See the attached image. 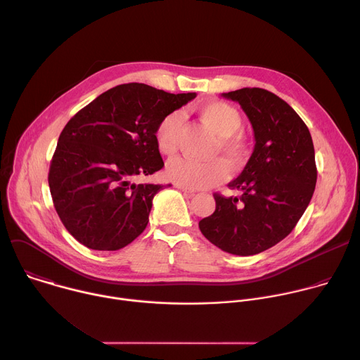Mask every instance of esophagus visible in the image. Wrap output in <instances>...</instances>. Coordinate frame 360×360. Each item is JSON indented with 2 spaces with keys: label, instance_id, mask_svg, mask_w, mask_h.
<instances>
[{
  "label": "esophagus",
  "instance_id": "esophagus-1",
  "mask_svg": "<svg viewBox=\"0 0 360 360\" xmlns=\"http://www.w3.org/2000/svg\"><path fill=\"white\" fill-rule=\"evenodd\" d=\"M176 188L179 189V191H182V192H185V193H188V195H195V191L193 189H189V188H185V186H182V185H176Z\"/></svg>",
  "mask_w": 360,
  "mask_h": 360
}]
</instances>
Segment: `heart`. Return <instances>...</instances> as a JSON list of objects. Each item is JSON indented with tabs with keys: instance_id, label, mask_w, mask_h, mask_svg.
I'll return each instance as SVG.
<instances>
[{
	"instance_id": "1",
	"label": "heart",
	"mask_w": 360,
	"mask_h": 360,
	"mask_svg": "<svg viewBox=\"0 0 360 360\" xmlns=\"http://www.w3.org/2000/svg\"><path fill=\"white\" fill-rule=\"evenodd\" d=\"M198 117L217 135V142L211 150L212 155L222 153L233 167L239 165L245 157V143L236 134L243 122L238 108L224 101H207L199 105ZM181 128L182 117L179 112H169L158 122L155 142L164 155H172L176 150ZM167 176L185 188L203 189L226 179L228 167L221 160L196 161L178 157L168 162Z\"/></svg>"
}]
</instances>
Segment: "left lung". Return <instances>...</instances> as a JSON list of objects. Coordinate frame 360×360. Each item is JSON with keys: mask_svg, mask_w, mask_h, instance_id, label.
Masks as SVG:
<instances>
[{"mask_svg": "<svg viewBox=\"0 0 360 360\" xmlns=\"http://www.w3.org/2000/svg\"><path fill=\"white\" fill-rule=\"evenodd\" d=\"M222 96L246 114L255 146L242 174L228 184L242 195L215 193V212L199 221V229L219 249L249 256L286 238L306 211L318 178L315 149L309 129L278 95L242 88Z\"/></svg>", "mask_w": 360, "mask_h": 360, "instance_id": "obj_1", "label": "left lung"}]
</instances>
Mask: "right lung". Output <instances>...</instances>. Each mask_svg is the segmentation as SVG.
<instances>
[{"instance_id": "right-lung-1", "label": "right lung", "mask_w": 360, "mask_h": 360, "mask_svg": "<svg viewBox=\"0 0 360 360\" xmlns=\"http://www.w3.org/2000/svg\"><path fill=\"white\" fill-rule=\"evenodd\" d=\"M196 96L122 84L96 96L63 129L48 184L67 231L95 250H118L148 225L164 185L134 179L162 169L155 128Z\"/></svg>"}]
</instances>
